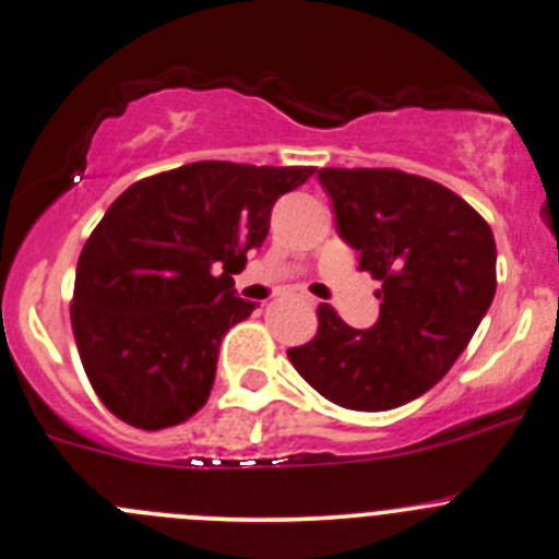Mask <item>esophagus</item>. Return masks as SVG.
Wrapping results in <instances>:
<instances>
[{
    "label": "esophagus",
    "instance_id": "esophagus-1",
    "mask_svg": "<svg viewBox=\"0 0 559 559\" xmlns=\"http://www.w3.org/2000/svg\"><path fill=\"white\" fill-rule=\"evenodd\" d=\"M293 298H296V301L306 304V306H311V304H314V298H311V296H306V293H296V296H293Z\"/></svg>",
    "mask_w": 559,
    "mask_h": 559
}]
</instances>
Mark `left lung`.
Segmentation results:
<instances>
[{
	"label": "left lung",
	"mask_w": 559,
	"mask_h": 559,
	"mask_svg": "<svg viewBox=\"0 0 559 559\" xmlns=\"http://www.w3.org/2000/svg\"><path fill=\"white\" fill-rule=\"evenodd\" d=\"M338 231L381 282V314L354 330L317 306L314 338L287 349L322 397L349 411H392L453 368L496 296V239L469 202L394 167H322Z\"/></svg>",
	"instance_id": "obj_1"
}]
</instances>
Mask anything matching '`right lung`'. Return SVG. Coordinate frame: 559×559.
Wrapping results in <instances>:
<instances>
[{
  "label": "right lung",
  "mask_w": 559,
  "mask_h": 559,
  "mask_svg": "<svg viewBox=\"0 0 559 559\" xmlns=\"http://www.w3.org/2000/svg\"><path fill=\"white\" fill-rule=\"evenodd\" d=\"M311 173L191 162L111 202L76 263L71 330L119 421L159 431L205 405L221 338L255 309L234 296L231 274L266 239L274 202Z\"/></svg>",
  "instance_id": "1"
}]
</instances>
